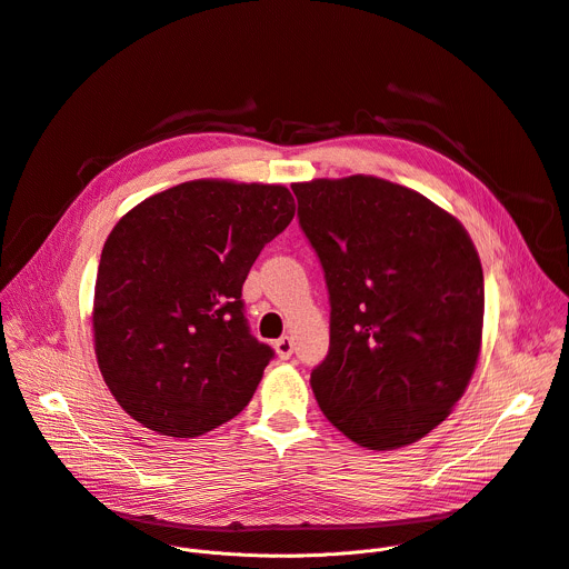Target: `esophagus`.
<instances>
[{
  "instance_id": "obj_1",
  "label": "esophagus",
  "mask_w": 569,
  "mask_h": 569,
  "mask_svg": "<svg viewBox=\"0 0 569 569\" xmlns=\"http://www.w3.org/2000/svg\"><path fill=\"white\" fill-rule=\"evenodd\" d=\"M274 351H277V356L281 358V360H288L290 356H292V351H295V345H292V338H288V336H283V338H279L277 342H274Z\"/></svg>"
}]
</instances>
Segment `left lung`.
<instances>
[{"instance_id":"obj_1","label":"left lung","mask_w":569,"mask_h":569,"mask_svg":"<svg viewBox=\"0 0 569 569\" xmlns=\"http://www.w3.org/2000/svg\"><path fill=\"white\" fill-rule=\"evenodd\" d=\"M299 224L331 295L319 410L369 450L423 439L463 396L481 351L483 274L463 224L373 176L295 182Z\"/></svg>"}]
</instances>
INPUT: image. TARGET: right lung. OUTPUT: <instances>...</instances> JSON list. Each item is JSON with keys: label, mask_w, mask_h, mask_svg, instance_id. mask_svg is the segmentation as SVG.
<instances>
[{"label": "right lung", "mask_w": 569, "mask_h": 569, "mask_svg": "<svg viewBox=\"0 0 569 569\" xmlns=\"http://www.w3.org/2000/svg\"><path fill=\"white\" fill-rule=\"evenodd\" d=\"M292 216L283 184L191 180L114 224L92 331L101 376L126 415L157 435L193 439L246 408L272 349L250 336L240 290Z\"/></svg>", "instance_id": "obj_1"}]
</instances>
